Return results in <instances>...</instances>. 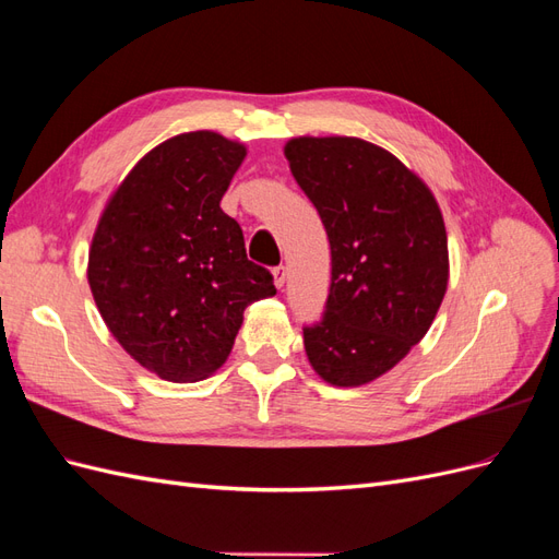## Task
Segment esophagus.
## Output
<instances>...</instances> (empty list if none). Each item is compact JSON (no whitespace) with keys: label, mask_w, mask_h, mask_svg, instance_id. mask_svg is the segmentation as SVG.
Masks as SVG:
<instances>
[{"label":"esophagus","mask_w":559,"mask_h":559,"mask_svg":"<svg viewBox=\"0 0 559 559\" xmlns=\"http://www.w3.org/2000/svg\"><path fill=\"white\" fill-rule=\"evenodd\" d=\"M273 277H275V286H277V289H282L284 282H286V267H284V265L273 267Z\"/></svg>","instance_id":"1"}]
</instances>
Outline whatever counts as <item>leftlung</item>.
I'll return each mask as SVG.
<instances>
[{
  "label": "left lung",
  "mask_w": 559,
  "mask_h": 559,
  "mask_svg": "<svg viewBox=\"0 0 559 559\" xmlns=\"http://www.w3.org/2000/svg\"><path fill=\"white\" fill-rule=\"evenodd\" d=\"M331 245L324 314L302 326L308 359L335 386L394 368L429 331L448 289V235L431 191L389 151L357 138L284 146Z\"/></svg>",
  "instance_id": "obj_1"
}]
</instances>
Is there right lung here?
Masks as SVG:
<instances>
[{
    "label": "right lung",
    "mask_w": 559,
    "mask_h": 559,
    "mask_svg": "<svg viewBox=\"0 0 559 559\" xmlns=\"http://www.w3.org/2000/svg\"><path fill=\"white\" fill-rule=\"evenodd\" d=\"M245 154L216 132L177 134L132 167L97 224L88 259L97 310L130 357L163 380L212 376L245 308L277 294L222 210Z\"/></svg>",
    "instance_id": "1"
}]
</instances>
